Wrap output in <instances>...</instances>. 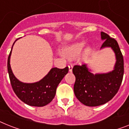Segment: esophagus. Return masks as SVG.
Listing matches in <instances>:
<instances>
[{
	"label": "esophagus",
	"mask_w": 129,
	"mask_h": 129,
	"mask_svg": "<svg viewBox=\"0 0 129 129\" xmlns=\"http://www.w3.org/2000/svg\"><path fill=\"white\" fill-rule=\"evenodd\" d=\"M72 68H73V66L71 64H69V72H72Z\"/></svg>",
	"instance_id": "1"
}]
</instances>
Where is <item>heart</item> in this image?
<instances>
[{
	"label": "heart",
	"mask_w": 129,
	"mask_h": 129,
	"mask_svg": "<svg viewBox=\"0 0 129 129\" xmlns=\"http://www.w3.org/2000/svg\"><path fill=\"white\" fill-rule=\"evenodd\" d=\"M86 42L84 41H77L76 43H72L69 46H67L63 49V53L64 56L69 59H73L79 56L84 47ZM91 48L87 47L83 51L82 57L84 58L88 57L91 53Z\"/></svg>",
	"instance_id": "heart-1"
}]
</instances>
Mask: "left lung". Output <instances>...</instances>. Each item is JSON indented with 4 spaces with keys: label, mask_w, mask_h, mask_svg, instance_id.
Here are the masks:
<instances>
[{
    "label": "left lung",
    "mask_w": 129,
    "mask_h": 129,
    "mask_svg": "<svg viewBox=\"0 0 129 129\" xmlns=\"http://www.w3.org/2000/svg\"><path fill=\"white\" fill-rule=\"evenodd\" d=\"M101 38L104 40L101 49L111 47L115 54L114 69L107 73L93 74L86 64L75 65L72 69L76 77L74 94L82 104L90 107L99 106L110 101L117 93L124 74L123 57L117 41L102 31Z\"/></svg>",
    "instance_id": "obj_1"
}]
</instances>
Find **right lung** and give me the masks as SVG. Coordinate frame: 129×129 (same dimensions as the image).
<instances>
[{"instance_id": "right-lung-1", "label": "right lung", "mask_w": 129, "mask_h": 129, "mask_svg": "<svg viewBox=\"0 0 129 129\" xmlns=\"http://www.w3.org/2000/svg\"><path fill=\"white\" fill-rule=\"evenodd\" d=\"M13 45L8 56L7 67L14 93L20 100L31 106L43 107L47 105L54 98L57 86L69 72V67L63 69L53 68L46 76L37 82H22L15 77L10 67V60Z\"/></svg>"}]
</instances>
